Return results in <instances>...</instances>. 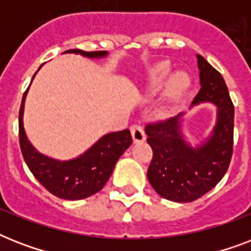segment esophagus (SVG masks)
Returning <instances> with one entry per match:
<instances>
[{"label": "esophagus", "instance_id": "1", "mask_svg": "<svg viewBox=\"0 0 251 251\" xmlns=\"http://www.w3.org/2000/svg\"><path fill=\"white\" fill-rule=\"evenodd\" d=\"M130 131H131V137H133V141L135 143H139V142H143L146 139L145 130L141 125L138 124H134V125L130 126Z\"/></svg>", "mask_w": 251, "mask_h": 251}]
</instances>
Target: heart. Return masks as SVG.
<instances>
[{
  "instance_id": "heart-1",
  "label": "heart",
  "mask_w": 251,
  "mask_h": 251,
  "mask_svg": "<svg viewBox=\"0 0 251 251\" xmlns=\"http://www.w3.org/2000/svg\"><path fill=\"white\" fill-rule=\"evenodd\" d=\"M169 74H171V66L168 64H161L159 65V66H156V68L151 72V74H150L149 83H147L149 90L155 91L157 90V88H160ZM187 86H189V78H187V75L185 73L178 72L176 73L175 75L171 76V79H169L167 87H165V104L163 105V108H161V112H163V113H168L169 105L173 104V102L178 101L179 99L182 98L183 94L186 92Z\"/></svg>"
}]
</instances>
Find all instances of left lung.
I'll use <instances>...</instances> for the list:
<instances>
[{"label":"left lung","mask_w":251,"mask_h":251,"mask_svg":"<svg viewBox=\"0 0 251 251\" xmlns=\"http://www.w3.org/2000/svg\"><path fill=\"white\" fill-rule=\"evenodd\" d=\"M197 58L201 90L191 106L212 102L218 108L210 138L195 149L186 143L179 121L182 113L145 129L153 152L147 178L160 197L179 203L193 202L214 189L228 171L233 153L234 106L224 78L202 56Z\"/></svg>","instance_id":"left-lung-1"}]
</instances>
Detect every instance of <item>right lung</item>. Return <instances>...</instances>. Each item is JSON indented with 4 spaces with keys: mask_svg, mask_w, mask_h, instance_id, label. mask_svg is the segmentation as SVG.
I'll return each mask as SVG.
<instances>
[{
    "mask_svg": "<svg viewBox=\"0 0 251 251\" xmlns=\"http://www.w3.org/2000/svg\"><path fill=\"white\" fill-rule=\"evenodd\" d=\"M64 53H75L88 58H100L108 54L105 50L84 52L80 49H70ZM25 95L27 91L23 95L19 109V145L25 164L35 178L49 193L68 201L88 198L101 190L120 156L133 143L129 130L106 134L76 159L69 161L54 160L36 151L27 139L23 127Z\"/></svg>",
    "mask_w": 251,
    "mask_h": 251,
    "instance_id": "obj_1",
    "label": "right lung"
}]
</instances>
